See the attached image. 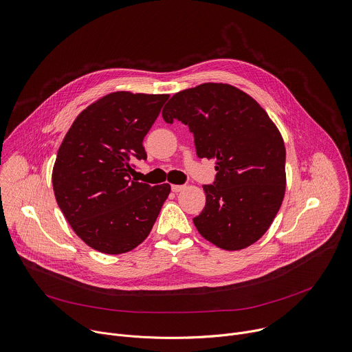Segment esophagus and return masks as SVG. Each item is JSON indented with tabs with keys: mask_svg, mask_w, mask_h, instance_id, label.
I'll return each instance as SVG.
<instances>
[{
	"mask_svg": "<svg viewBox=\"0 0 352 352\" xmlns=\"http://www.w3.org/2000/svg\"><path fill=\"white\" fill-rule=\"evenodd\" d=\"M171 189H173V192H181V190H184L185 189V185H171Z\"/></svg>",
	"mask_w": 352,
	"mask_h": 352,
	"instance_id": "1",
	"label": "esophagus"
}]
</instances>
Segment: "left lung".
<instances>
[{"label": "left lung", "mask_w": 352, "mask_h": 352, "mask_svg": "<svg viewBox=\"0 0 352 352\" xmlns=\"http://www.w3.org/2000/svg\"><path fill=\"white\" fill-rule=\"evenodd\" d=\"M163 118L188 125L197 157L216 162L205 209L193 219L199 234L226 250L255 243L285 193V146L269 114L241 89L209 82L175 93Z\"/></svg>", "instance_id": "left-lung-1"}]
</instances>
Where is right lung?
Listing matches in <instances>:
<instances>
[{
    "instance_id": "add662e5",
    "label": "right lung",
    "mask_w": 352,
    "mask_h": 352,
    "mask_svg": "<svg viewBox=\"0 0 352 352\" xmlns=\"http://www.w3.org/2000/svg\"><path fill=\"white\" fill-rule=\"evenodd\" d=\"M168 94L114 91L74 121L57 153L53 188L75 234L107 255L129 252L152 231L171 192L131 179L142 144Z\"/></svg>"
}]
</instances>
